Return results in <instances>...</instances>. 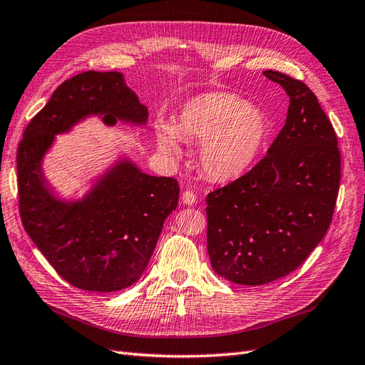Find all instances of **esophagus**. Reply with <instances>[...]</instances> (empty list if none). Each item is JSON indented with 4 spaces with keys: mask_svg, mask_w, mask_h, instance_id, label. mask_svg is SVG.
Masks as SVG:
<instances>
[{
    "mask_svg": "<svg viewBox=\"0 0 365 365\" xmlns=\"http://www.w3.org/2000/svg\"><path fill=\"white\" fill-rule=\"evenodd\" d=\"M181 201L185 205H193L196 202V195L190 190H184L181 195Z\"/></svg>",
    "mask_w": 365,
    "mask_h": 365,
    "instance_id": "34e87169",
    "label": "esophagus"
}]
</instances>
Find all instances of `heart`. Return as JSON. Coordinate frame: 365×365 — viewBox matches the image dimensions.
<instances>
[{
  "mask_svg": "<svg viewBox=\"0 0 365 365\" xmlns=\"http://www.w3.org/2000/svg\"><path fill=\"white\" fill-rule=\"evenodd\" d=\"M268 121L257 108L233 93H205L185 102L173 125H161L157 140L172 158L181 140L201 143L200 164L213 181H233L248 172L264 146Z\"/></svg>",
  "mask_w": 365,
  "mask_h": 365,
  "instance_id": "obj_1",
  "label": "heart"
}]
</instances>
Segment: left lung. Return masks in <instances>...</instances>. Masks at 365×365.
I'll list each match as a JSON object with an SVG mask.
<instances>
[{"label":"left lung","instance_id":"1","mask_svg":"<svg viewBox=\"0 0 365 365\" xmlns=\"http://www.w3.org/2000/svg\"><path fill=\"white\" fill-rule=\"evenodd\" d=\"M263 74L289 96L286 123L250 172L205 197L212 267L245 286L286 277L307 259L332 222L341 180L336 134L317 96L288 74Z\"/></svg>","mask_w":365,"mask_h":365}]
</instances>
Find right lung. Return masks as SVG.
Returning <instances> with one entry per match:
<instances>
[{
    "mask_svg": "<svg viewBox=\"0 0 365 365\" xmlns=\"http://www.w3.org/2000/svg\"><path fill=\"white\" fill-rule=\"evenodd\" d=\"M88 115L145 125L148 108L117 71H85L62 82L31 118L16 153L24 230L63 280L91 292L134 284L155 250L164 220L178 205V181L143 173L121 160L83 200L54 197L41 169L54 135Z\"/></svg>",
    "mask_w": 365,
    "mask_h": 365,
    "instance_id": "right-lung-1",
    "label": "right lung"
}]
</instances>
